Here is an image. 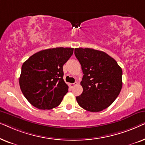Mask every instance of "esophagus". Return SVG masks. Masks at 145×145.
<instances>
[{
	"instance_id": "obj_1",
	"label": "esophagus",
	"mask_w": 145,
	"mask_h": 145,
	"mask_svg": "<svg viewBox=\"0 0 145 145\" xmlns=\"http://www.w3.org/2000/svg\"><path fill=\"white\" fill-rule=\"evenodd\" d=\"M78 84V83L77 82H74V83H71L70 84V86L71 87V88H73V87H74L76 85Z\"/></svg>"
}]
</instances>
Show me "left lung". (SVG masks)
Masks as SVG:
<instances>
[{"instance_id":"1","label":"left lung","mask_w":145,"mask_h":145,"mask_svg":"<svg viewBox=\"0 0 145 145\" xmlns=\"http://www.w3.org/2000/svg\"><path fill=\"white\" fill-rule=\"evenodd\" d=\"M74 55L83 72V92L76 96L79 106L91 112L108 108L122 88V69L114 59L104 51L75 48Z\"/></svg>"}]
</instances>
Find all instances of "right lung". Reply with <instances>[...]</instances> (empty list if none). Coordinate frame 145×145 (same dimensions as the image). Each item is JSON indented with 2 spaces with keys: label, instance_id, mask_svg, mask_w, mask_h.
Returning a JSON list of instances; mask_svg holds the SVG:
<instances>
[{
  "label": "right lung",
  "instance_id": "add662e5",
  "mask_svg": "<svg viewBox=\"0 0 145 145\" xmlns=\"http://www.w3.org/2000/svg\"><path fill=\"white\" fill-rule=\"evenodd\" d=\"M74 49L56 47L39 51L23 63L19 78L24 96L35 108L51 110L58 106L68 92L63 67Z\"/></svg>",
  "mask_w": 145,
  "mask_h": 145
}]
</instances>
